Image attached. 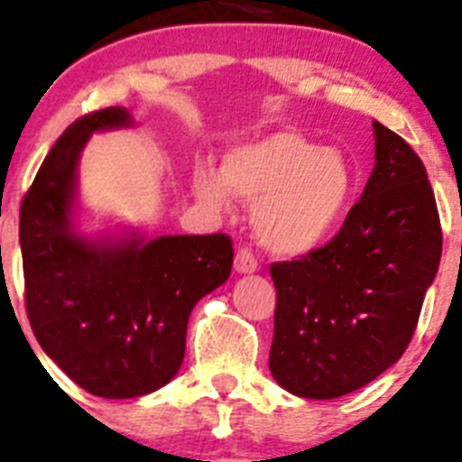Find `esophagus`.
Wrapping results in <instances>:
<instances>
[{"mask_svg": "<svg viewBox=\"0 0 462 462\" xmlns=\"http://www.w3.org/2000/svg\"><path fill=\"white\" fill-rule=\"evenodd\" d=\"M235 271L241 275H250V273L257 271V259L250 253L248 248H241L235 257Z\"/></svg>", "mask_w": 462, "mask_h": 462, "instance_id": "1", "label": "esophagus"}]
</instances>
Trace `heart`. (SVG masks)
I'll return each instance as SVG.
<instances>
[{"label":"heart","mask_w":462,"mask_h":462,"mask_svg":"<svg viewBox=\"0 0 462 462\" xmlns=\"http://www.w3.org/2000/svg\"><path fill=\"white\" fill-rule=\"evenodd\" d=\"M196 199L226 212L236 199L253 203V227L263 248L300 257L320 248L343 226L355 196V169L343 151L316 146L293 131L236 144L221 171L199 164Z\"/></svg>","instance_id":"b5f03b06"}]
</instances>
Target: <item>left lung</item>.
<instances>
[{
    "instance_id": "left-lung-1",
    "label": "left lung",
    "mask_w": 462,
    "mask_h": 462,
    "mask_svg": "<svg viewBox=\"0 0 462 462\" xmlns=\"http://www.w3.org/2000/svg\"><path fill=\"white\" fill-rule=\"evenodd\" d=\"M374 169L338 235L277 262L268 368L291 395L334 400L400 361L440 263L442 232L427 169L373 122Z\"/></svg>"
}]
</instances>
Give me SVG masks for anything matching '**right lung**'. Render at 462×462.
<instances>
[{"mask_svg":"<svg viewBox=\"0 0 462 462\" xmlns=\"http://www.w3.org/2000/svg\"><path fill=\"white\" fill-rule=\"evenodd\" d=\"M135 126L126 107L85 115L44 158L20 209L26 313L40 347L83 391L131 400L167 386L187 322L230 277L226 235L79 230V160L94 133Z\"/></svg>","mask_w":462,"mask_h":462,"instance_id":"right-lung-1","label":"right lung"}]
</instances>
